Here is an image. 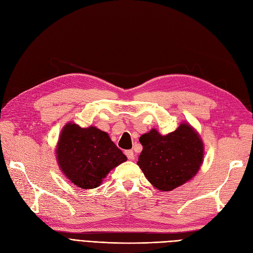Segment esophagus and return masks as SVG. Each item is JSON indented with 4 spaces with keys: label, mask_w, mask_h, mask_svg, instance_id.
Instances as JSON below:
<instances>
[{
    "label": "esophagus",
    "mask_w": 253,
    "mask_h": 253,
    "mask_svg": "<svg viewBox=\"0 0 253 253\" xmlns=\"http://www.w3.org/2000/svg\"><path fill=\"white\" fill-rule=\"evenodd\" d=\"M125 154L126 155V157H127L128 160H133V159H134V152H133L132 150H126V151L125 152Z\"/></svg>",
    "instance_id": "obj_1"
}]
</instances>
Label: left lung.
<instances>
[{
	"label": "left lung",
	"mask_w": 253,
	"mask_h": 253,
	"mask_svg": "<svg viewBox=\"0 0 253 253\" xmlns=\"http://www.w3.org/2000/svg\"><path fill=\"white\" fill-rule=\"evenodd\" d=\"M139 141L142 151L137 165L160 191H172L192 179L203 164L204 143L189 124L167 135L152 128Z\"/></svg>",
	"instance_id": "8db88e82"
}]
</instances>
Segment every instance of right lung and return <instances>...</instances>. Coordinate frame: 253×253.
<instances>
[{
  "label": "right lung",
  "mask_w": 253,
  "mask_h": 253,
  "mask_svg": "<svg viewBox=\"0 0 253 253\" xmlns=\"http://www.w3.org/2000/svg\"><path fill=\"white\" fill-rule=\"evenodd\" d=\"M56 155L62 173L82 189L99 187L112 169L126 160L108 133L95 126L80 127L73 122L66 124L61 132Z\"/></svg>",
  "instance_id": "obj_1"
}]
</instances>
